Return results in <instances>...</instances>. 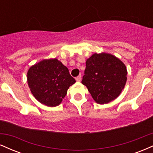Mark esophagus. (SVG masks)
<instances>
[{
  "instance_id": "obj_1",
  "label": "esophagus",
  "mask_w": 153,
  "mask_h": 153,
  "mask_svg": "<svg viewBox=\"0 0 153 153\" xmlns=\"http://www.w3.org/2000/svg\"><path fill=\"white\" fill-rule=\"evenodd\" d=\"M75 80H76L77 81H80V80H81V75H78V76H77L76 78H75Z\"/></svg>"
}]
</instances>
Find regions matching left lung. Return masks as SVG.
Wrapping results in <instances>:
<instances>
[{
	"instance_id": "8db88e82",
	"label": "left lung",
	"mask_w": 153,
	"mask_h": 153,
	"mask_svg": "<svg viewBox=\"0 0 153 153\" xmlns=\"http://www.w3.org/2000/svg\"><path fill=\"white\" fill-rule=\"evenodd\" d=\"M85 64L82 83L95 101L104 104L118 97L127 81V71L124 63L112 54L96 53Z\"/></svg>"
}]
</instances>
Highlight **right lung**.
<instances>
[{
	"label": "right lung",
	"mask_w": 153,
	"mask_h": 153,
	"mask_svg": "<svg viewBox=\"0 0 153 153\" xmlns=\"http://www.w3.org/2000/svg\"><path fill=\"white\" fill-rule=\"evenodd\" d=\"M31 94L40 103L56 106L62 102L75 80L68 68L57 59H44L31 66L27 73Z\"/></svg>",
	"instance_id": "obj_1"
}]
</instances>
